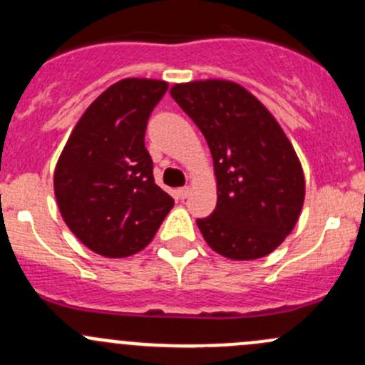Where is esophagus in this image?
I'll return each mask as SVG.
<instances>
[{"mask_svg": "<svg viewBox=\"0 0 365 365\" xmlns=\"http://www.w3.org/2000/svg\"><path fill=\"white\" fill-rule=\"evenodd\" d=\"M176 194H178L180 200H185V197H189L190 194V187H182V189L176 190Z\"/></svg>", "mask_w": 365, "mask_h": 365, "instance_id": "1", "label": "esophagus"}]
</instances>
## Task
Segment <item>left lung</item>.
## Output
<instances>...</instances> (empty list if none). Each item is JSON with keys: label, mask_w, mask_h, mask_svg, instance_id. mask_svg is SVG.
<instances>
[{"label": "left lung", "mask_w": 365, "mask_h": 365, "mask_svg": "<svg viewBox=\"0 0 365 365\" xmlns=\"http://www.w3.org/2000/svg\"><path fill=\"white\" fill-rule=\"evenodd\" d=\"M169 93L212 152L217 206L196 220L206 244L237 261L275 251L295 227L305 197L304 171L281 125L231 81L175 84Z\"/></svg>", "instance_id": "1"}]
</instances>
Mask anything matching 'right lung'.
<instances>
[{
    "instance_id": "1",
    "label": "right lung",
    "mask_w": 365,
    "mask_h": 365,
    "mask_svg": "<svg viewBox=\"0 0 365 365\" xmlns=\"http://www.w3.org/2000/svg\"><path fill=\"white\" fill-rule=\"evenodd\" d=\"M165 81L128 77L98 95L73 127L54 171L68 230L93 252L127 257L152 242L175 200L153 180L145 132Z\"/></svg>"
}]
</instances>
